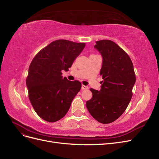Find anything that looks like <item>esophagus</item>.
Instances as JSON below:
<instances>
[{"label": "esophagus", "mask_w": 159, "mask_h": 159, "mask_svg": "<svg viewBox=\"0 0 159 159\" xmlns=\"http://www.w3.org/2000/svg\"><path fill=\"white\" fill-rule=\"evenodd\" d=\"M89 89L88 86H85V85H82V90H87Z\"/></svg>", "instance_id": "1"}]
</instances>
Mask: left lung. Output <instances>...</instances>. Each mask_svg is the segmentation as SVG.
I'll return each mask as SVG.
<instances>
[{"label": "left lung", "instance_id": "8db88e82", "mask_svg": "<svg viewBox=\"0 0 159 159\" xmlns=\"http://www.w3.org/2000/svg\"><path fill=\"white\" fill-rule=\"evenodd\" d=\"M102 57L100 90L90 89L93 97L86 102L89 113L102 124H110L122 115L129 104L135 83L134 65L118 45L108 39L96 42Z\"/></svg>", "mask_w": 159, "mask_h": 159}]
</instances>
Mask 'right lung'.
Wrapping results in <instances>:
<instances>
[{
	"label": "right lung",
	"mask_w": 159,
	"mask_h": 159,
	"mask_svg": "<svg viewBox=\"0 0 159 159\" xmlns=\"http://www.w3.org/2000/svg\"><path fill=\"white\" fill-rule=\"evenodd\" d=\"M84 47V43L55 40L41 50L30 63L26 79L29 99L45 121L55 122L63 117L80 91V82L63 78L61 71L69 70Z\"/></svg>",
	"instance_id": "obj_1"
}]
</instances>
